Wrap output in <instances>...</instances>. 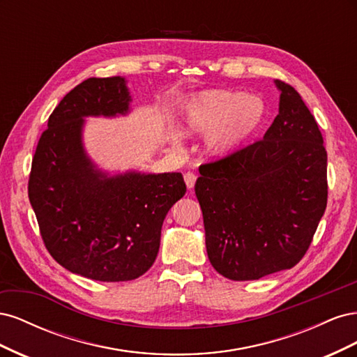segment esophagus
<instances>
[{
  "label": "esophagus",
  "instance_id": "1",
  "mask_svg": "<svg viewBox=\"0 0 357 357\" xmlns=\"http://www.w3.org/2000/svg\"><path fill=\"white\" fill-rule=\"evenodd\" d=\"M185 181H186V186L188 189H192L193 186H195V181H197V176L193 174V172H186L185 174Z\"/></svg>",
  "mask_w": 357,
  "mask_h": 357
}]
</instances>
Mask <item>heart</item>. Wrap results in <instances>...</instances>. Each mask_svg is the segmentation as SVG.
I'll list each match as a JSON object with an SVG mask.
<instances>
[{
    "mask_svg": "<svg viewBox=\"0 0 357 357\" xmlns=\"http://www.w3.org/2000/svg\"><path fill=\"white\" fill-rule=\"evenodd\" d=\"M264 101L257 96L232 91H207L192 98L183 114L188 134H205L207 147L214 155L231 153L261 126Z\"/></svg>",
    "mask_w": 357,
    "mask_h": 357,
    "instance_id": "b5f03b06",
    "label": "heart"
}]
</instances>
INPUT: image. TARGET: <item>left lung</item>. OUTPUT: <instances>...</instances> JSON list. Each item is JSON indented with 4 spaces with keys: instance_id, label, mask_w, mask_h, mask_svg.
<instances>
[{
    "instance_id": "obj_1",
    "label": "left lung",
    "mask_w": 357,
    "mask_h": 357,
    "mask_svg": "<svg viewBox=\"0 0 357 357\" xmlns=\"http://www.w3.org/2000/svg\"><path fill=\"white\" fill-rule=\"evenodd\" d=\"M280 112L262 139L199 167L205 245L223 277L244 282L294 268L328 204V153L314 116L275 80Z\"/></svg>"
}]
</instances>
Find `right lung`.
<instances>
[{
	"label": "right lung",
	"mask_w": 357,
	"mask_h": 357,
	"mask_svg": "<svg viewBox=\"0 0 357 357\" xmlns=\"http://www.w3.org/2000/svg\"><path fill=\"white\" fill-rule=\"evenodd\" d=\"M125 80L91 77L49 116L37 144L28 197L47 252L68 271L96 282L143 275L159 252L169 208L186 193L180 172L105 177L82 147L83 116L126 113Z\"/></svg>",
	"instance_id": "obj_1"
}]
</instances>
